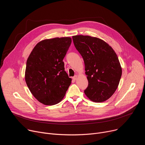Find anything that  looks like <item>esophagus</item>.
<instances>
[{"mask_svg":"<svg viewBox=\"0 0 145 145\" xmlns=\"http://www.w3.org/2000/svg\"><path fill=\"white\" fill-rule=\"evenodd\" d=\"M72 78H73V80H76L77 78V75H75L74 77H72Z\"/></svg>","mask_w":145,"mask_h":145,"instance_id":"1","label":"esophagus"}]
</instances>
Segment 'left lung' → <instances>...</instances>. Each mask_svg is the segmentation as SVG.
<instances>
[{
  "instance_id": "obj_1",
  "label": "left lung",
  "mask_w": 145,
  "mask_h": 145,
  "mask_svg": "<svg viewBox=\"0 0 145 145\" xmlns=\"http://www.w3.org/2000/svg\"><path fill=\"white\" fill-rule=\"evenodd\" d=\"M72 39L84 61L88 81L86 95L93 102L105 101L116 91L121 76L116 53L105 40L97 37L77 35Z\"/></svg>"
}]
</instances>
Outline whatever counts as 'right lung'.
Segmentation results:
<instances>
[{"label":"right lung","instance_id":"right-lung-1","mask_svg":"<svg viewBox=\"0 0 145 145\" xmlns=\"http://www.w3.org/2000/svg\"><path fill=\"white\" fill-rule=\"evenodd\" d=\"M71 37L39 42L26 63L25 81L34 97L45 105H54L64 97L71 84L63 61L71 44Z\"/></svg>","mask_w":145,"mask_h":145}]
</instances>
